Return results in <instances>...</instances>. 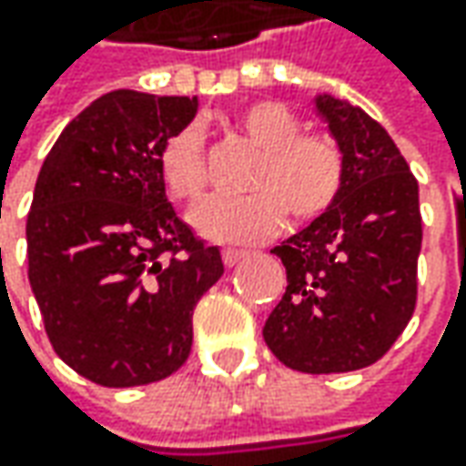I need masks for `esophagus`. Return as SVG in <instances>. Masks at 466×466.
<instances>
[{"mask_svg":"<svg viewBox=\"0 0 466 466\" xmlns=\"http://www.w3.org/2000/svg\"><path fill=\"white\" fill-rule=\"evenodd\" d=\"M241 259H246V251H238V248H225L223 251L225 267H236Z\"/></svg>","mask_w":466,"mask_h":466,"instance_id":"obj_1","label":"esophagus"}]
</instances>
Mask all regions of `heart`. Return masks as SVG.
<instances>
[{"label": "heart", "instance_id": "obj_1", "mask_svg": "<svg viewBox=\"0 0 466 466\" xmlns=\"http://www.w3.org/2000/svg\"><path fill=\"white\" fill-rule=\"evenodd\" d=\"M228 124L259 147V157L243 178L248 194L218 199L197 212V230L212 241H261L278 233L285 215L311 223L327 215L345 187V153L327 132H300L298 114L275 100L238 106ZM160 184L187 212L205 202V137L197 127L170 132L155 155Z\"/></svg>", "mask_w": 466, "mask_h": 466}]
</instances>
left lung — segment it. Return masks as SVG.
Returning a JSON list of instances; mask_svg holds the SVG:
<instances>
[{"label":"left lung","mask_w":466,"mask_h":466,"mask_svg":"<svg viewBox=\"0 0 466 466\" xmlns=\"http://www.w3.org/2000/svg\"><path fill=\"white\" fill-rule=\"evenodd\" d=\"M316 106L345 153V187L327 215L272 248L288 288L264 342L300 373H348L384 358L415 313L420 199L376 118L331 96Z\"/></svg>","instance_id":"obj_1"}]
</instances>
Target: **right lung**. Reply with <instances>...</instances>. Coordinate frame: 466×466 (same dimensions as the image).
<instances>
[{
    "mask_svg": "<svg viewBox=\"0 0 466 466\" xmlns=\"http://www.w3.org/2000/svg\"><path fill=\"white\" fill-rule=\"evenodd\" d=\"M197 98L116 90L66 124L27 212V279L51 348L93 384L160 381L187 363L191 313L223 275L166 199L155 155Z\"/></svg>",
    "mask_w": 466,
    "mask_h": 466,
    "instance_id": "right-lung-1",
    "label": "right lung"
}]
</instances>
